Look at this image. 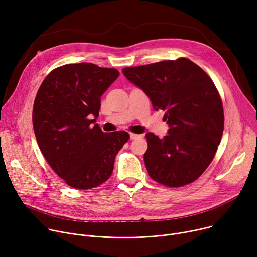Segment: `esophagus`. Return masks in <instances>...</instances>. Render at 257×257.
Segmentation results:
<instances>
[{
	"label": "esophagus",
	"instance_id": "1",
	"mask_svg": "<svg viewBox=\"0 0 257 257\" xmlns=\"http://www.w3.org/2000/svg\"><path fill=\"white\" fill-rule=\"evenodd\" d=\"M140 137H141V135L133 134V133L130 134V139H131V140H136V139H138V138H140Z\"/></svg>",
	"mask_w": 257,
	"mask_h": 257
}]
</instances>
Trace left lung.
<instances>
[{
    "instance_id": "left-lung-1",
    "label": "left lung",
    "mask_w": 257,
    "mask_h": 257,
    "mask_svg": "<svg viewBox=\"0 0 257 257\" xmlns=\"http://www.w3.org/2000/svg\"><path fill=\"white\" fill-rule=\"evenodd\" d=\"M122 73L150 98L154 110L165 111L170 127L163 139L145 135L148 175L169 187L193 182L213 161L224 127L221 97L212 79L185 57L128 67Z\"/></svg>"
}]
</instances>
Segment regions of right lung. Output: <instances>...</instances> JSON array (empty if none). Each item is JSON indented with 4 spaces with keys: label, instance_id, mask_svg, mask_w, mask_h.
<instances>
[{
    "label": "right lung",
    "instance_id": "obj_1",
    "mask_svg": "<svg viewBox=\"0 0 257 257\" xmlns=\"http://www.w3.org/2000/svg\"><path fill=\"white\" fill-rule=\"evenodd\" d=\"M118 76L116 69L69 64L51 71L37 92L33 126L39 148L52 170L74 188L106 182L116 154L130 138L124 131L104 133L97 124L92 126L102 94Z\"/></svg>",
    "mask_w": 257,
    "mask_h": 257
}]
</instances>
